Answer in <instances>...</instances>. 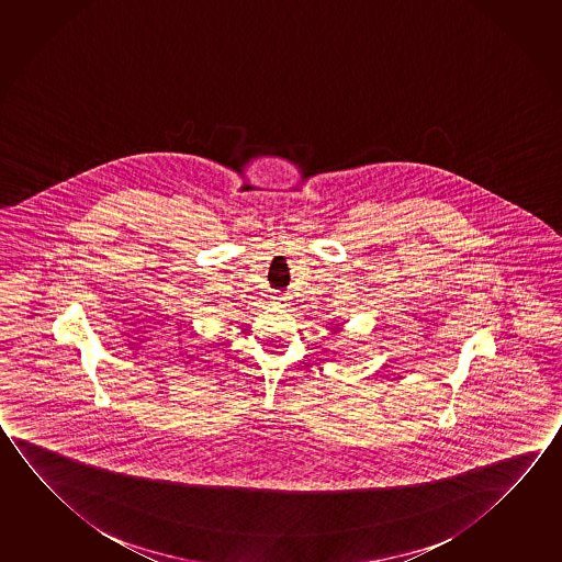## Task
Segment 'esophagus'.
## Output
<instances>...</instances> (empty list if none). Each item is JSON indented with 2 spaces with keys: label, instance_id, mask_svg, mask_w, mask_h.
<instances>
[{
  "label": "esophagus",
  "instance_id": "obj_1",
  "mask_svg": "<svg viewBox=\"0 0 562 562\" xmlns=\"http://www.w3.org/2000/svg\"><path fill=\"white\" fill-rule=\"evenodd\" d=\"M277 300V303L280 302V300H284V297H274Z\"/></svg>",
  "mask_w": 562,
  "mask_h": 562
}]
</instances>
